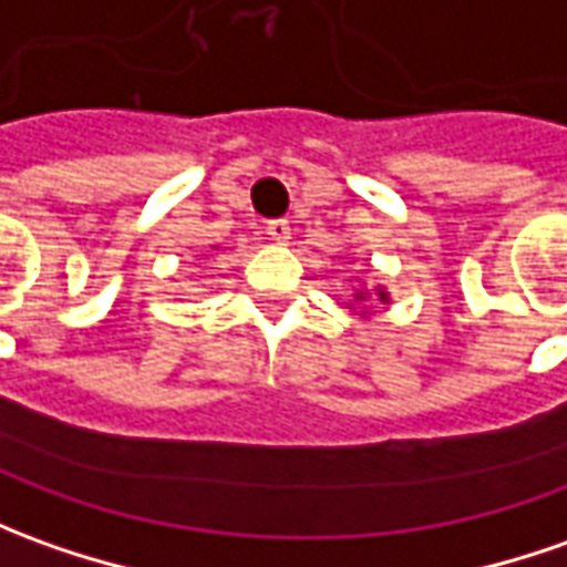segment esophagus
I'll use <instances>...</instances> for the list:
<instances>
[{"label": "esophagus", "mask_w": 567, "mask_h": 567, "mask_svg": "<svg viewBox=\"0 0 567 567\" xmlns=\"http://www.w3.org/2000/svg\"><path fill=\"white\" fill-rule=\"evenodd\" d=\"M267 235L272 241H279L285 245L288 238H291V226H288V219H269L267 223Z\"/></svg>", "instance_id": "1"}]
</instances>
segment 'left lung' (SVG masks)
Masks as SVG:
<instances>
[{"label":"left lung","instance_id":"obj_1","mask_svg":"<svg viewBox=\"0 0 567 567\" xmlns=\"http://www.w3.org/2000/svg\"><path fill=\"white\" fill-rule=\"evenodd\" d=\"M379 295H381V300H384V298H388V295H384V291H379Z\"/></svg>","mask_w":567,"mask_h":567}]
</instances>
